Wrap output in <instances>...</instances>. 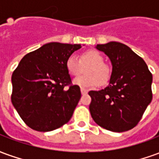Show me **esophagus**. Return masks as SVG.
<instances>
[{"instance_id":"34e87169","label":"esophagus","mask_w":159,"mask_h":159,"mask_svg":"<svg viewBox=\"0 0 159 159\" xmlns=\"http://www.w3.org/2000/svg\"><path fill=\"white\" fill-rule=\"evenodd\" d=\"M81 93H82V94H86V93H88V90L82 88V89H81Z\"/></svg>"}]
</instances>
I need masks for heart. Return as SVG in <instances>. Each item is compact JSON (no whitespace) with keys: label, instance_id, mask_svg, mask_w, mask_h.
I'll return each mask as SVG.
<instances>
[{"label":"heart","instance_id":"obj_1","mask_svg":"<svg viewBox=\"0 0 159 159\" xmlns=\"http://www.w3.org/2000/svg\"><path fill=\"white\" fill-rule=\"evenodd\" d=\"M85 68V75L74 79L73 83L83 89H89L97 85H104L110 80L111 67L104 62L102 54L96 50H88L81 53L80 59L76 56H70L66 59V67L70 76H77Z\"/></svg>","mask_w":159,"mask_h":159}]
</instances>
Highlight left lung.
<instances>
[{
	"instance_id": "1",
	"label": "left lung",
	"mask_w": 159,
	"mask_h": 159,
	"mask_svg": "<svg viewBox=\"0 0 159 159\" xmlns=\"http://www.w3.org/2000/svg\"><path fill=\"white\" fill-rule=\"evenodd\" d=\"M112 65L109 85L89 91V111L93 121L104 129L124 132L140 122L152 100V75L143 59L121 42L98 44Z\"/></svg>"
}]
</instances>
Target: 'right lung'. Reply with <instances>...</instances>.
I'll return each instance as SVG.
<instances>
[{
	"label": "right lung",
	"instance_id": "1",
	"mask_svg": "<svg viewBox=\"0 0 159 159\" xmlns=\"http://www.w3.org/2000/svg\"><path fill=\"white\" fill-rule=\"evenodd\" d=\"M81 48V44L49 42L27 53L12 73V103L32 129L52 131L72 117L81 91L70 84L66 62Z\"/></svg>",
	"mask_w": 159,
	"mask_h": 159
}]
</instances>
